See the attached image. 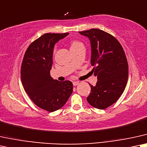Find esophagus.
Returning <instances> with one entry per match:
<instances>
[{
    "instance_id": "34e87169",
    "label": "esophagus",
    "mask_w": 147,
    "mask_h": 147,
    "mask_svg": "<svg viewBox=\"0 0 147 147\" xmlns=\"http://www.w3.org/2000/svg\"><path fill=\"white\" fill-rule=\"evenodd\" d=\"M79 82L78 81H73V83H72V84H73L74 86H77V85H79Z\"/></svg>"
}]
</instances>
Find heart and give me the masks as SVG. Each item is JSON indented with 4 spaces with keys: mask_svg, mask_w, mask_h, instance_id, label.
Segmentation results:
<instances>
[{
    "mask_svg": "<svg viewBox=\"0 0 147 147\" xmlns=\"http://www.w3.org/2000/svg\"><path fill=\"white\" fill-rule=\"evenodd\" d=\"M70 50H72V49H76V48L79 47V46L83 45V44L81 43V42L77 41V40H71V41H70Z\"/></svg>",
    "mask_w": 147,
    "mask_h": 147,
    "instance_id": "heart-1",
    "label": "heart"
}]
</instances>
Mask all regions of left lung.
Returning a JSON list of instances; mask_svg holds the SVG:
<instances>
[{"label":"left lung","instance_id":"left-lung-1","mask_svg":"<svg viewBox=\"0 0 147 147\" xmlns=\"http://www.w3.org/2000/svg\"><path fill=\"white\" fill-rule=\"evenodd\" d=\"M88 37L92 48V72L97 77L96 86L90 85L87 98L90 105L105 109L113 105L123 94L128 79V64L119 42L112 35L100 29L79 32Z\"/></svg>","mask_w":147,"mask_h":147}]
</instances>
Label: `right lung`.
Segmentation results:
<instances>
[{
  "label": "right lung",
  "mask_w": 147,
  "mask_h": 147,
  "mask_svg": "<svg viewBox=\"0 0 147 147\" xmlns=\"http://www.w3.org/2000/svg\"><path fill=\"white\" fill-rule=\"evenodd\" d=\"M69 33H46L29 45L21 66L24 90L37 107L53 112L66 104L72 93L70 81H58L50 75L55 44Z\"/></svg>",
  "instance_id": "right-lung-1"
}]
</instances>
